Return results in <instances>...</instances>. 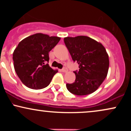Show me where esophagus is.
<instances>
[{
  "instance_id": "obj_1",
  "label": "esophagus",
  "mask_w": 131,
  "mask_h": 131,
  "mask_svg": "<svg viewBox=\"0 0 131 131\" xmlns=\"http://www.w3.org/2000/svg\"><path fill=\"white\" fill-rule=\"evenodd\" d=\"M61 71L62 72H63V73H67V72L68 71V70L67 68H63V69H62V70H61Z\"/></svg>"
}]
</instances>
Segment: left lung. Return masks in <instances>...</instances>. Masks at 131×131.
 Instances as JSON below:
<instances>
[{
  "label": "left lung",
  "mask_w": 131,
  "mask_h": 131,
  "mask_svg": "<svg viewBox=\"0 0 131 131\" xmlns=\"http://www.w3.org/2000/svg\"><path fill=\"white\" fill-rule=\"evenodd\" d=\"M64 42L79 68V71H74L75 82L67 84V89L77 95L92 94L107 76L109 58L106 49L100 42L84 36L64 37Z\"/></svg>",
  "instance_id": "obj_1"
}]
</instances>
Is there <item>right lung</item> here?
Segmentation results:
<instances>
[{"label":"right lung","instance_id":"1","mask_svg":"<svg viewBox=\"0 0 131 131\" xmlns=\"http://www.w3.org/2000/svg\"><path fill=\"white\" fill-rule=\"evenodd\" d=\"M60 39L36 33L19 42L13 53V64L16 74L26 87L40 89L50 83L58 70L46 63L49 62V52Z\"/></svg>","mask_w":131,"mask_h":131}]
</instances>
